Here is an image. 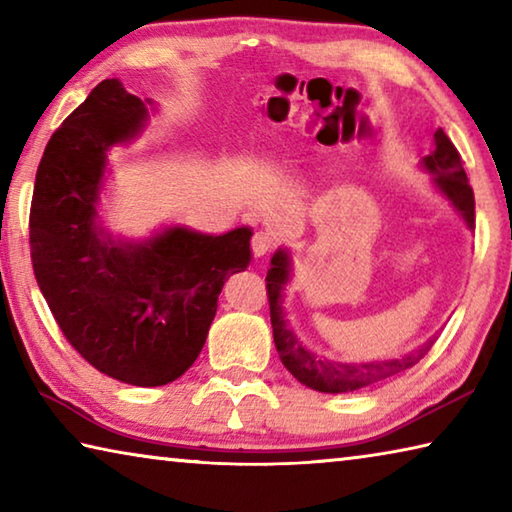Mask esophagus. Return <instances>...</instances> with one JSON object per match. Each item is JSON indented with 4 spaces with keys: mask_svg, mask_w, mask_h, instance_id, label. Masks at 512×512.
I'll return each mask as SVG.
<instances>
[{
    "mask_svg": "<svg viewBox=\"0 0 512 512\" xmlns=\"http://www.w3.org/2000/svg\"><path fill=\"white\" fill-rule=\"evenodd\" d=\"M273 244H275V241H273L271 235H268V232H255L253 239H250V248H253L255 257H264V255L271 253Z\"/></svg>",
    "mask_w": 512,
    "mask_h": 512,
    "instance_id": "34e87169",
    "label": "esophagus"
}]
</instances>
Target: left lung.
Segmentation results:
<instances>
[{"label":"left lung","instance_id":"1","mask_svg":"<svg viewBox=\"0 0 512 512\" xmlns=\"http://www.w3.org/2000/svg\"><path fill=\"white\" fill-rule=\"evenodd\" d=\"M422 167L433 173V185L438 187V192L443 194L447 201L454 205V210L463 216L467 228L474 230V192L470 183H467L461 155H458L456 146L445 135L443 128H438L436 135H433V151L427 158H422ZM289 273V250H275V255L271 257V268H268L266 273V293L268 305H271L273 341L284 368H287L300 384L314 388V391L352 393L361 391V388L377 386L381 381L391 379L415 366V363L431 350V345L436 343V336H431L427 343H422L418 350L404 354V357L368 363H341L318 357L316 352H311L307 345L293 334L289 320L284 316L282 289L287 287Z\"/></svg>","mask_w":512,"mask_h":512}]
</instances>
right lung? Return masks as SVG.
I'll return each mask as SVG.
<instances>
[{"instance_id": "1", "label": "right lung", "mask_w": 512, "mask_h": 512, "mask_svg": "<svg viewBox=\"0 0 512 512\" xmlns=\"http://www.w3.org/2000/svg\"><path fill=\"white\" fill-rule=\"evenodd\" d=\"M149 106L117 79L94 88L42 155L29 241L38 287L81 357L131 386H164L201 354L216 300L250 264L253 230L203 235L185 225L115 241L99 223L108 149L131 142Z\"/></svg>"}]
</instances>
